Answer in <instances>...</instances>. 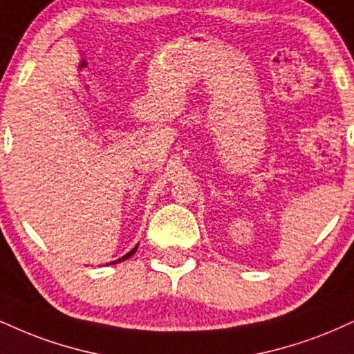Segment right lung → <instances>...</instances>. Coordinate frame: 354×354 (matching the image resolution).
<instances>
[{
	"label": "right lung",
	"mask_w": 354,
	"mask_h": 354,
	"mask_svg": "<svg viewBox=\"0 0 354 354\" xmlns=\"http://www.w3.org/2000/svg\"><path fill=\"white\" fill-rule=\"evenodd\" d=\"M136 250H138V246H136V248H133V250H131V251L128 252V254H124L123 257H120V259H118V261H113V263H110V264H116V263H121V261L128 259V257H131V256L134 254V252H136Z\"/></svg>",
	"instance_id": "1"
}]
</instances>
